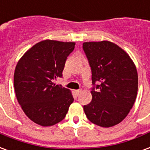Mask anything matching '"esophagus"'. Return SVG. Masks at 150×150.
Segmentation results:
<instances>
[{
	"label": "esophagus",
	"instance_id": "obj_1",
	"mask_svg": "<svg viewBox=\"0 0 150 150\" xmlns=\"http://www.w3.org/2000/svg\"><path fill=\"white\" fill-rule=\"evenodd\" d=\"M81 92V90H76V91H75V93L76 94V95H79V94H80Z\"/></svg>",
	"mask_w": 150,
	"mask_h": 150
}]
</instances>
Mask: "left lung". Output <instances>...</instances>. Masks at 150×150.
I'll use <instances>...</instances> for the list:
<instances>
[{
  "mask_svg": "<svg viewBox=\"0 0 150 150\" xmlns=\"http://www.w3.org/2000/svg\"><path fill=\"white\" fill-rule=\"evenodd\" d=\"M91 68L92 100L83 110L92 123L111 127L127 116L137 94L138 77L129 55L110 41L85 42ZM97 83V84H95Z\"/></svg>",
  "mask_w": 150,
  "mask_h": 150,
  "instance_id": "1",
  "label": "left lung"
}]
</instances>
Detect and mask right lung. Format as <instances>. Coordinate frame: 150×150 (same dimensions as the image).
Returning a JSON list of instances; mask_svg holds the SVG:
<instances>
[{"mask_svg":"<svg viewBox=\"0 0 150 150\" xmlns=\"http://www.w3.org/2000/svg\"><path fill=\"white\" fill-rule=\"evenodd\" d=\"M74 42L46 40L24 53L14 72V89L19 104L28 117L42 126L64 119L74 98L71 92L55 79L63 76L67 58Z\"/></svg>","mask_w":150,"mask_h":150,"instance_id":"1","label":"right lung"}]
</instances>
